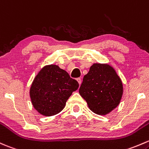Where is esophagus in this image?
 <instances>
[{"mask_svg":"<svg viewBox=\"0 0 149 149\" xmlns=\"http://www.w3.org/2000/svg\"><path fill=\"white\" fill-rule=\"evenodd\" d=\"M76 80H77V81H78V83H79V85H81V79H80V78H78V79Z\"/></svg>","mask_w":149,"mask_h":149,"instance_id":"34e87169","label":"esophagus"}]
</instances>
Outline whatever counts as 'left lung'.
<instances>
[{"label": "left lung", "mask_w": 149, "mask_h": 149, "mask_svg": "<svg viewBox=\"0 0 149 149\" xmlns=\"http://www.w3.org/2000/svg\"><path fill=\"white\" fill-rule=\"evenodd\" d=\"M123 92L121 79L107 63H93L79 88L90 110L101 116L109 113L119 105Z\"/></svg>", "instance_id": "left-lung-1"}]
</instances>
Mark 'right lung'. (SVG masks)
<instances>
[{"label":"right lung","mask_w":149,"mask_h":149,"mask_svg":"<svg viewBox=\"0 0 149 149\" xmlns=\"http://www.w3.org/2000/svg\"><path fill=\"white\" fill-rule=\"evenodd\" d=\"M79 83L71 79L58 65H47L36 76L30 88V97L34 109L45 116H51L64 109L67 100L79 88Z\"/></svg>","instance_id":"1"}]
</instances>
